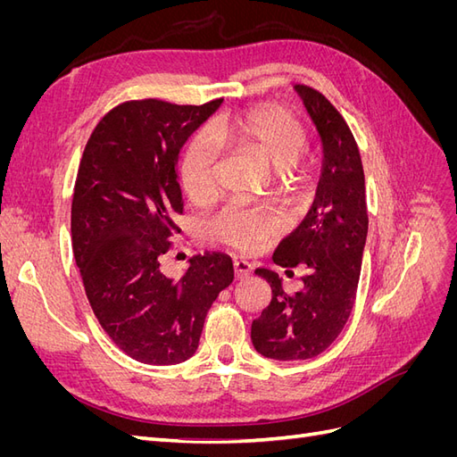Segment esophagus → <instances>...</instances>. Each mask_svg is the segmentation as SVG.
<instances>
[{
    "mask_svg": "<svg viewBox=\"0 0 457 457\" xmlns=\"http://www.w3.org/2000/svg\"><path fill=\"white\" fill-rule=\"evenodd\" d=\"M250 274H252V265H250V262L242 261V259L234 261V276H237V280H244Z\"/></svg>",
    "mask_w": 457,
    "mask_h": 457,
    "instance_id": "34e87169",
    "label": "esophagus"
}]
</instances>
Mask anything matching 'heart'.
I'll return each mask as SVG.
<instances>
[{
	"label": "heart",
	"mask_w": 457,
	"mask_h": 457,
	"mask_svg": "<svg viewBox=\"0 0 457 457\" xmlns=\"http://www.w3.org/2000/svg\"><path fill=\"white\" fill-rule=\"evenodd\" d=\"M220 146L240 148L265 158L276 170L284 188L303 185L309 171L307 129L303 121L280 104H259L228 116L217 118L210 135L192 139L181 158V185L190 202L207 204L217 190V165ZM212 234L232 250L252 252L282 230V223L269 207L232 202L210 223Z\"/></svg>",
	"instance_id": "obj_1"
}]
</instances>
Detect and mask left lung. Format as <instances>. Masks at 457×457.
I'll use <instances>...</instances> for the list:
<instances>
[{"mask_svg":"<svg viewBox=\"0 0 457 457\" xmlns=\"http://www.w3.org/2000/svg\"><path fill=\"white\" fill-rule=\"evenodd\" d=\"M295 89L322 137L324 163L307 217L272 255L286 272L307 269L301 292L287 295L274 272L255 270L270 284L272 299L252 324V343L274 361H307L337 339L354 305L368 234L364 170L353 131L320 91L303 84Z\"/></svg>","mask_w":457,"mask_h":457,"instance_id":"1","label":"left lung"}]
</instances>
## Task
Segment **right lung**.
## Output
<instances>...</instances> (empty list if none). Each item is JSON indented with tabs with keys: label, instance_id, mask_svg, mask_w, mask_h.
<instances>
[{
	"label": "right lung",
	"instance_id": "add662e5",
	"mask_svg": "<svg viewBox=\"0 0 457 457\" xmlns=\"http://www.w3.org/2000/svg\"><path fill=\"white\" fill-rule=\"evenodd\" d=\"M220 99L173 104L126 101L96 123L72 196V247L89 305L106 336L133 361L170 366L196 353L204 320L234 280L225 253L190 259L181 280L160 270L181 232L179 152Z\"/></svg>",
	"mask_w": 457,
	"mask_h": 457
}]
</instances>
